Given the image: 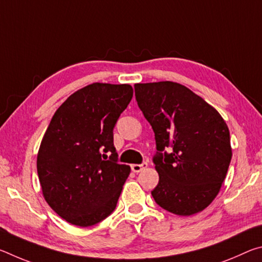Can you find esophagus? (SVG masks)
Masks as SVG:
<instances>
[{
	"label": "esophagus",
	"mask_w": 262,
	"mask_h": 262,
	"mask_svg": "<svg viewBox=\"0 0 262 262\" xmlns=\"http://www.w3.org/2000/svg\"><path fill=\"white\" fill-rule=\"evenodd\" d=\"M147 166H148V164L145 162H143L142 164H133L132 171L133 172H141L142 170H144V168Z\"/></svg>",
	"instance_id": "obj_1"
}]
</instances>
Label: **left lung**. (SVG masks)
I'll return each instance as SVG.
<instances>
[{"label": "left lung", "mask_w": 262, "mask_h": 262, "mask_svg": "<svg viewBox=\"0 0 262 262\" xmlns=\"http://www.w3.org/2000/svg\"><path fill=\"white\" fill-rule=\"evenodd\" d=\"M134 88L156 140L152 161L159 181L152 198L176 215L202 211L219 194L231 162L227 123L212 106L179 83H139Z\"/></svg>", "instance_id": "obj_1"}]
</instances>
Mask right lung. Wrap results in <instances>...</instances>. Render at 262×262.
I'll list each match as a JSON object with an SVG mask.
<instances>
[{"label": "right lung", "mask_w": 262, "mask_h": 262, "mask_svg": "<svg viewBox=\"0 0 262 262\" xmlns=\"http://www.w3.org/2000/svg\"><path fill=\"white\" fill-rule=\"evenodd\" d=\"M133 98L129 84L94 83L68 97L42 137L37 170L57 215L91 227L117 207L130 167L118 163L113 129Z\"/></svg>", "instance_id": "right-lung-1"}]
</instances>
